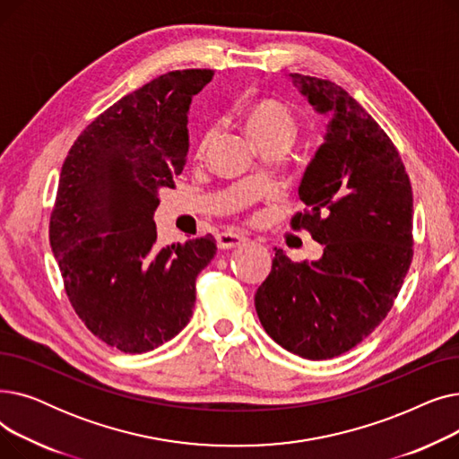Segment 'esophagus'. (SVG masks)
Listing matches in <instances>:
<instances>
[{"label": "esophagus", "instance_id": "obj_1", "mask_svg": "<svg viewBox=\"0 0 459 459\" xmlns=\"http://www.w3.org/2000/svg\"><path fill=\"white\" fill-rule=\"evenodd\" d=\"M215 242L220 249H234V247L244 246L247 242V238L244 234H238V232H221V234H217Z\"/></svg>", "mask_w": 459, "mask_h": 459}]
</instances>
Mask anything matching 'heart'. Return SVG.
<instances>
[{"instance_id": "1", "label": "heart", "mask_w": 459, "mask_h": 459, "mask_svg": "<svg viewBox=\"0 0 459 459\" xmlns=\"http://www.w3.org/2000/svg\"><path fill=\"white\" fill-rule=\"evenodd\" d=\"M242 117L246 120L247 132L255 139L256 144L268 141H288L294 137L298 128V118L294 111L279 100L258 99L244 104ZM215 128L204 126L197 141V156H204L213 143Z\"/></svg>"}]
</instances>
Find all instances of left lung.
Masks as SVG:
<instances>
[{
  "mask_svg": "<svg viewBox=\"0 0 459 459\" xmlns=\"http://www.w3.org/2000/svg\"><path fill=\"white\" fill-rule=\"evenodd\" d=\"M292 78L331 117L290 221L324 256L298 264L275 249L255 307L279 346L320 360L363 342L393 308L413 260V189L391 137L341 85Z\"/></svg>",
  "mask_w": 459,
  "mask_h": 459,
  "instance_id": "8db88e82",
  "label": "left lung"
}]
</instances>
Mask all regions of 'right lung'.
I'll return each instance as SVG.
<instances>
[{"instance_id": "obj_1", "label": "right lung", "mask_w": 459, "mask_h": 459, "mask_svg": "<svg viewBox=\"0 0 459 459\" xmlns=\"http://www.w3.org/2000/svg\"><path fill=\"white\" fill-rule=\"evenodd\" d=\"M213 70H173L109 106L63 163L50 246L72 308L102 342L144 353L171 341L195 307L212 234L161 247L158 191L186 165L191 99Z\"/></svg>"}]
</instances>
